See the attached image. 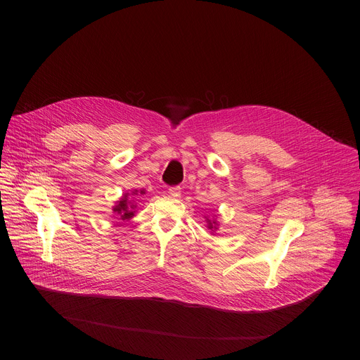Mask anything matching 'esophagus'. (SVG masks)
Returning a JSON list of instances; mask_svg holds the SVG:
<instances>
[{"instance_id":"obj_1","label":"esophagus","mask_w":360,"mask_h":360,"mask_svg":"<svg viewBox=\"0 0 360 360\" xmlns=\"http://www.w3.org/2000/svg\"><path fill=\"white\" fill-rule=\"evenodd\" d=\"M169 195L172 196V198H179L181 196V188L179 186H175V188H169Z\"/></svg>"}]
</instances>
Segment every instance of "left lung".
Instances as JSON below:
<instances>
[{"mask_svg": "<svg viewBox=\"0 0 360 360\" xmlns=\"http://www.w3.org/2000/svg\"><path fill=\"white\" fill-rule=\"evenodd\" d=\"M203 218H205V222H207V226H208V229H210L212 233H215V232L218 231V228H219V221H218V217H217V215H214V218H210L208 215H205Z\"/></svg>", "mask_w": 360, "mask_h": 360, "instance_id": "1", "label": "left lung"}]
</instances>
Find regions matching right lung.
<instances>
[{"label": "right lung", "instance_id": "obj_1", "mask_svg": "<svg viewBox=\"0 0 360 360\" xmlns=\"http://www.w3.org/2000/svg\"><path fill=\"white\" fill-rule=\"evenodd\" d=\"M141 195H145V189H132L129 192H125L112 207L114 214H117L122 221H129L131 218H134L138 205L136 202Z\"/></svg>", "mask_w": 360, "mask_h": 360}]
</instances>
